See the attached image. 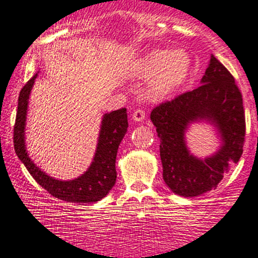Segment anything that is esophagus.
<instances>
[{"label": "esophagus", "mask_w": 258, "mask_h": 258, "mask_svg": "<svg viewBox=\"0 0 258 258\" xmlns=\"http://www.w3.org/2000/svg\"><path fill=\"white\" fill-rule=\"evenodd\" d=\"M133 119H134L135 122H144V120L146 119V113H145V111L141 110V108H138V110H135L134 113H133Z\"/></svg>", "instance_id": "34e87169"}]
</instances>
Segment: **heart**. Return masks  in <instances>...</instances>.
Returning a JSON list of instances; mask_svg holds the SVG:
<instances>
[{"instance_id":"b5f03b06","label":"heart","mask_w":258,"mask_h":258,"mask_svg":"<svg viewBox=\"0 0 258 258\" xmlns=\"http://www.w3.org/2000/svg\"><path fill=\"white\" fill-rule=\"evenodd\" d=\"M189 56L182 50L154 49L136 61L134 74L142 80L154 78L151 84L153 98H168L186 82L189 75Z\"/></svg>"}]
</instances>
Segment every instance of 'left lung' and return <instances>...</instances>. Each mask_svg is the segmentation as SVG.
Returning <instances> with one entry per match:
<instances>
[{"label":"left lung","mask_w":258,"mask_h":258,"mask_svg":"<svg viewBox=\"0 0 258 258\" xmlns=\"http://www.w3.org/2000/svg\"><path fill=\"white\" fill-rule=\"evenodd\" d=\"M201 120L216 126L223 141L220 150L205 160L190 155L184 140L189 123ZM151 120L160 139L163 178L175 195L196 197L215 189L243 154V98L234 77L214 55L202 86L154 107Z\"/></svg>","instance_id":"8db88e82"}]
</instances>
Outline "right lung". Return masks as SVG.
Segmentation results:
<instances>
[{
    "instance_id": "1",
    "label": "right lung",
    "mask_w": 258,
    "mask_h": 258,
    "mask_svg": "<svg viewBox=\"0 0 258 258\" xmlns=\"http://www.w3.org/2000/svg\"><path fill=\"white\" fill-rule=\"evenodd\" d=\"M36 74L23 89L18 99V110L14 124V150L27 171L48 193L69 203H95L107 196L116 183V157L120 141L128 130L126 108L112 111L102 117L95 156L88 170L80 177L61 181L48 176L30 159L25 146V124L30 93L35 83Z\"/></svg>"
}]
</instances>
